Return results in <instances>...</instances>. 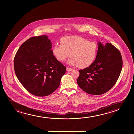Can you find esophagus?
Masks as SVG:
<instances>
[{
    "mask_svg": "<svg viewBox=\"0 0 134 134\" xmlns=\"http://www.w3.org/2000/svg\"><path fill=\"white\" fill-rule=\"evenodd\" d=\"M66 70H67V71L70 72L72 70V69H71V68H68V67H67V68H66Z\"/></svg>",
    "mask_w": 134,
    "mask_h": 134,
    "instance_id": "esophagus-1",
    "label": "esophagus"
}]
</instances>
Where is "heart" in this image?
Here are the masks:
<instances>
[{
	"mask_svg": "<svg viewBox=\"0 0 134 134\" xmlns=\"http://www.w3.org/2000/svg\"><path fill=\"white\" fill-rule=\"evenodd\" d=\"M61 44H55L53 52L58 60L64 61L72 56L67 64L79 68L88 67L94 62L97 56L98 45L80 37H66L61 40Z\"/></svg>",
	"mask_w": 134,
	"mask_h": 134,
	"instance_id": "heart-1",
	"label": "heart"
}]
</instances>
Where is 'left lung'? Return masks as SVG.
Here are the masks:
<instances>
[{
  "label": "left lung",
  "mask_w": 134,
  "mask_h": 134,
  "mask_svg": "<svg viewBox=\"0 0 134 134\" xmlns=\"http://www.w3.org/2000/svg\"><path fill=\"white\" fill-rule=\"evenodd\" d=\"M96 59L88 67L80 70L77 80L80 87L87 93H105L115 85L121 73L123 61L119 50L109 42H98Z\"/></svg>",
  "instance_id": "8db88e82"
}]
</instances>
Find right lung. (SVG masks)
Returning a JSON list of instances; mask_svg holds the SVG:
<instances>
[{"label": "right lung", "instance_id": "right-lung-1", "mask_svg": "<svg viewBox=\"0 0 134 134\" xmlns=\"http://www.w3.org/2000/svg\"><path fill=\"white\" fill-rule=\"evenodd\" d=\"M47 36L32 37L15 55V73L28 92L38 97L49 95L59 87L66 67L57 60Z\"/></svg>", "mask_w": 134, "mask_h": 134}]
</instances>
